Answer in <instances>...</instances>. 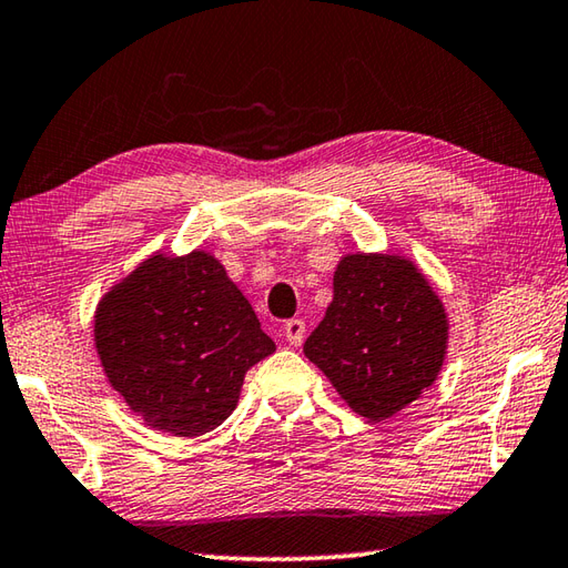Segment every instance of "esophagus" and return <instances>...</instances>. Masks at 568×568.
Returning a JSON list of instances; mask_svg holds the SVG:
<instances>
[{
  "label": "esophagus",
  "instance_id": "1",
  "mask_svg": "<svg viewBox=\"0 0 568 568\" xmlns=\"http://www.w3.org/2000/svg\"><path fill=\"white\" fill-rule=\"evenodd\" d=\"M284 336L292 346H302L306 336V324L302 318H288L284 324Z\"/></svg>",
  "mask_w": 568,
  "mask_h": 568
}]
</instances>
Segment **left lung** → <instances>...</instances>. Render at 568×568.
<instances>
[{
	"label": "left lung",
	"instance_id": "left-lung-1",
	"mask_svg": "<svg viewBox=\"0 0 568 568\" xmlns=\"http://www.w3.org/2000/svg\"><path fill=\"white\" fill-rule=\"evenodd\" d=\"M450 321L427 276L400 254H344L334 302L304 344L353 413L388 420L437 381Z\"/></svg>",
	"mask_w": 568,
	"mask_h": 568
}]
</instances>
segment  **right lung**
Here are the masks:
<instances>
[{
	"instance_id": "add662e5",
	"label": "right lung",
	"mask_w": 568,
	"mask_h": 568,
	"mask_svg": "<svg viewBox=\"0 0 568 568\" xmlns=\"http://www.w3.org/2000/svg\"><path fill=\"white\" fill-rule=\"evenodd\" d=\"M105 378L160 433L195 437L237 408L247 371L276 351L215 254L155 252L95 306Z\"/></svg>"
}]
</instances>
